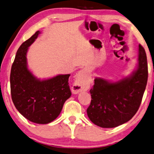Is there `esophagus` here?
<instances>
[{
	"mask_svg": "<svg viewBox=\"0 0 154 154\" xmlns=\"http://www.w3.org/2000/svg\"><path fill=\"white\" fill-rule=\"evenodd\" d=\"M88 75L89 74L87 69H83L79 72L72 87V91L74 92V94H78L85 89V86L87 84Z\"/></svg>",
	"mask_w": 154,
	"mask_h": 154,
	"instance_id": "34e87169",
	"label": "esophagus"
}]
</instances>
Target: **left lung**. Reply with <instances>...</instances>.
<instances>
[{
    "mask_svg": "<svg viewBox=\"0 0 154 154\" xmlns=\"http://www.w3.org/2000/svg\"><path fill=\"white\" fill-rule=\"evenodd\" d=\"M138 63L130 76L110 82L96 78L90 90L91 101L87 110L89 119L97 126L111 128L128 122L138 111L148 79L147 56L138 46Z\"/></svg>",
    "mask_w": 154,
    "mask_h": 154,
    "instance_id": "obj_1",
    "label": "left lung"
}]
</instances>
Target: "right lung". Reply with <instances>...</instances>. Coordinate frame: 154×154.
Returning a JSON list of instances; mask_svg holds the SVG:
<instances>
[{"instance_id": "right-lung-1", "label": "right lung", "mask_w": 154, "mask_h": 154, "mask_svg": "<svg viewBox=\"0 0 154 154\" xmlns=\"http://www.w3.org/2000/svg\"><path fill=\"white\" fill-rule=\"evenodd\" d=\"M39 33L37 31L17 50L11 66L10 86L12 101L20 114L30 122L46 124L59 115L72 93L68 83L70 74L40 80L28 69V49Z\"/></svg>"}]
</instances>
